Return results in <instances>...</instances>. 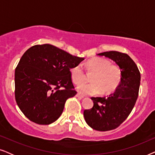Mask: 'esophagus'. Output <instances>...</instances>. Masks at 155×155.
<instances>
[{
  "label": "esophagus",
  "instance_id": "1",
  "mask_svg": "<svg viewBox=\"0 0 155 155\" xmlns=\"http://www.w3.org/2000/svg\"><path fill=\"white\" fill-rule=\"evenodd\" d=\"M76 97H78V98H80V99H82V98H84V97L82 96V95L80 94H79V93H78V94H76Z\"/></svg>",
  "mask_w": 155,
  "mask_h": 155
}]
</instances>
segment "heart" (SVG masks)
Masks as SVG:
<instances>
[{"label":"heart","instance_id":"obj_1","mask_svg":"<svg viewBox=\"0 0 155 155\" xmlns=\"http://www.w3.org/2000/svg\"><path fill=\"white\" fill-rule=\"evenodd\" d=\"M88 73H92L90 83H83L78 87L82 94H110L120 85L122 80V71L119 65L111 63L107 58L95 57L85 63ZM71 77L74 83L79 84L86 79V75L81 64L74 65L71 68Z\"/></svg>","mask_w":155,"mask_h":155}]
</instances>
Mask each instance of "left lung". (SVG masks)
I'll list each match as a JSON object with an SVG mask.
<instances>
[{"mask_svg": "<svg viewBox=\"0 0 155 155\" xmlns=\"http://www.w3.org/2000/svg\"><path fill=\"white\" fill-rule=\"evenodd\" d=\"M111 58L122 71L120 85L113 94L104 97H92L94 106L84 111L85 121L99 131L114 130L128 118L138 97L140 73L128 54L115 51L98 54Z\"/></svg>", "mask_w": 155, "mask_h": 155, "instance_id": "left-lung-1", "label": "left lung"}]
</instances>
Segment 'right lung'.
<instances>
[{"label": "right lung", "mask_w": 155, "mask_h": 155, "mask_svg": "<svg viewBox=\"0 0 155 155\" xmlns=\"http://www.w3.org/2000/svg\"><path fill=\"white\" fill-rule=\"evenodd\" d=\"M83 60L47 44L27 50L15 72V97L24 115L39 125L56 121L77 94L71 68Z\"/></svg>", "instance_id": "add662e5"}]
</instances>
